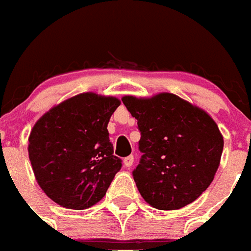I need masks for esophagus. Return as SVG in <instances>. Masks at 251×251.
<instances>
[{"label": "esophagus", "instance_id": "34e87169", "mask_svg": "<svg viewBox=\"0 0 251 251\" xmlns=\"http://www.w3.org/2000/svg\"><path fill=\"white\" fill-rule=\"evenodd\" d=\"M132 164H133V156H132V154L124 159V167L129 168V167H132Z\"/></svg>", "mask_w": 251, "mask_h": 251}]
</instances>
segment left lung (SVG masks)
<instances>
[{"label":"left lung","mask_w":251,"mask_h":251,"mask_svg":"<svg viewBox=\"0 0 251 251\" xmlns=\"http://www.w3.org/2000/svg\"><path fill=\"white\" fill-rule=\"evenodd\" d=\"M122 100L141 135L143 154L132 172L141 197L160 210H176L199 199L213 181L224 150L216 122L169 92Z\"/></svg>","instance_id":"1"}]
</instances>
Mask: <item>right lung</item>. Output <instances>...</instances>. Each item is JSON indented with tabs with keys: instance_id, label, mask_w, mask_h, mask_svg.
<instances>
[{
	"instance_id": "1",
	"label": "right lung",
	"mask_w": 251,
	"mask_h": 251,
	"mask_svg": "<svg viewBox=\"0 0 251 251\" xmlns=\"http://www.w3.org/2000/svg\"><path fill=\"white\" fill-rule=\"evenodd\" d=\"M114 97L84 92L62 101L34 124L29 159L47 197L63 208L83 210L99 202L122 168L108 137Z\"/></svg>"
}]
</instances>
